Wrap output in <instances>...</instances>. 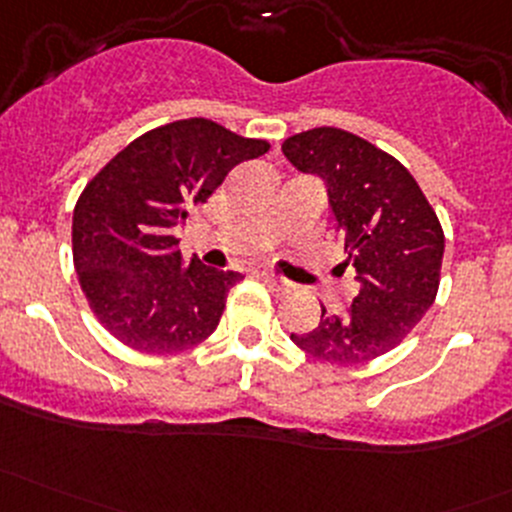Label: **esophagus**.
I'll return each mask as SVG.
<instances>
[{"label":"esophagus","mask_w":512,"mask_h":512,"mask_svg":"<svg viewBox=\"0 0 512 512\" xmlns=\"http://www.w3.org/2000/svg\"><path fill=\"white\" fill-rule=\"evenodd\" d=\"M260 277H262V282H265L270 289H275V292H289V282L282 280V277L272 275V272H262Z\"/></svg>","instance_id":"1"}]
</instances>
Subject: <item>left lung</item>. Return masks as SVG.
I'll list each match as a JSON object with an SVG mask.
<instances>
[{
  "instance_id": "8db88e82",
  "label": "left lung",
  "mask_w": 512,
  "mask_h": 512,
  "mask_svg": "<svg viewBox=\"0 0 512 512\" xmlns=\"http://www.w3.org/2000/svg\"><path fill=\"white\" fill-rule=\"evenodd\" d=\"M299 173L317 175L344 235L354 275L352 309L327 312L292 342L329 364H364L404 342L438 292L443 230L414 175L394 156L342 128L322 126L282 143Z\"/></svg>"
}]
</instances>
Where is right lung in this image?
Listing matches in <instances>:
<instances>
[{
  "label": "right lung",
  "mask_w": 512,
  "mask_h": 512,
  "mask_svg": "<svg viewBox=\"0 0 512 512\" xmlns=\"http://www.w3.org/2000/svg\"><path fill=\"white\" fill-rule=\"evenodd\" d=\"M267 151V141L185 118L128 143L86 185L71 225L74 265L96 319L118 342L170 354L215 332L242 275L198 257L185 262L175 230L235 165Z\"/></svg>",
  "instance_id": "1"
}]
</instances>
